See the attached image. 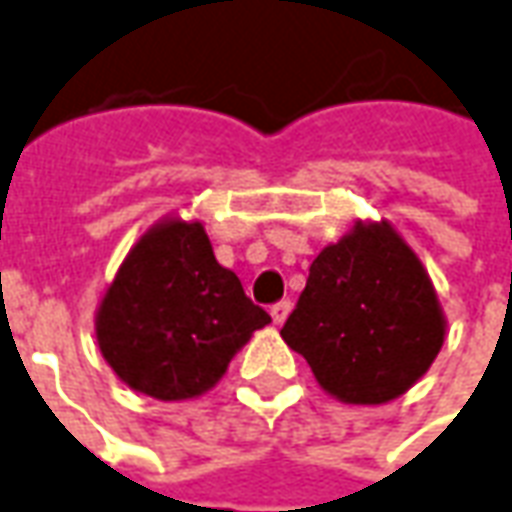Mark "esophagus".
<instances>
[{
    "mask_svg": "<svg viewBox=\"0 0 512 512\" xmlns=\"http://www.w3.org/2000/svg\"><path fill=\"white\" fill-rule=\"evenodd\" d=\"M288 313H291V302H288V299H282V302H277V305H271V318H274V324H282V321L288 318Z\"/></svg>",
    "mask_w": 512,
    "mask_h": 512,
    "instance_id": "esophagus-1",
    "label": "esophagus"
}]
</instances>
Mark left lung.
I'll use <instances>...</instances> for the list:
<instances>
[{
  "label": "left lung",
  "mask_w": 512,
  "mask_h": 512,
  "mask_svg": "<svg viewBox=\"0 0 512 512\" xmlns=\"http://www.w3.org/2000/svg\"><path fill=\"white\" fill-rule=\"evenodd\" d=\"M280 335L335 399L382 405L427 374L446 321L427 271L399 232L388 221H357L318 252Z\"/></svg>",
  "instance_id": "1"
}]
</instances>
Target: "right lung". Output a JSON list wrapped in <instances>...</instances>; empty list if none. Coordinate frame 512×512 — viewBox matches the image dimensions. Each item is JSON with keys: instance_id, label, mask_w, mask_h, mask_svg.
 <instances>
[{"instance_id": "1", "label": "right lung", "mask_w": 512, "mask_h": 512, "mask_svg": "<svg viewBox=\"0 0 512 512\" xmlns=\"http://www.w3.org/2000/svg\"><path fill=\"white\" fill-rule=\"evenodd\" d=\"M271 316L213 255L199 221L166 219L121 263L96 313V341L132 391L194 399L224 377Z\"/></svg>"}]
</instances>
